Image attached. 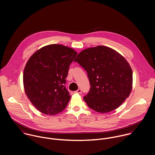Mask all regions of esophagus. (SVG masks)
I'll return each mask as SVG.
<instances>
[{"label": "esophagus", "mask_w": 155, "mask_h": 155, "mask_svg": "<svg viewBox=\"0 0 155 155\" xmlns=\"http://www.w3.org/2000/svg\"><path fill=\"white\" fill-rule=\"evenodd\" d=\"M75 93H78V94H81L82 93V90H81V89H80V88H79V89H78L77 91H75Z\"/></svg>", "instance_id": "34e87169"}]
</instances>
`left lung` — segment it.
<instances>
[{"label":"left lung","mask_w":155,"mask_h":155,"mask_svg":"<svg viewBox=\"0 0 155 155\" xmlns=\"http://www.w3.org/2000/svg\"><path fill=\"white\" fill-rule=\"evenodd\" d=\"M86 71L91 87L83 99L94 111L105 114L117 108L129 97L132 71L115 50L97 46L81 51L74 60Z\"/></svg>","instance_id":"8db88e82"}]
</instances>
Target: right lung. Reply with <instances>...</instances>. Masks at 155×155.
I'll return each instance as SVG.
<instances>
[{
    "label": "right lung",
    "mask_w": 155,
    "mask_h": 155,
    "mask_svg": "<svg viewBox=\"0 0 155 155\" xmlns=\"http://www.w3.org/2000/svg\"><path fill=\"white\" fill-rule=\"evenodd\" d=\"M77 55L58 44L44 47L28 60L23 74L26 94L44 114L54 115L67 107L71 96L65 87L69 65Z\"/></svg>",
    "instance_id": "right-lung-1"
}]
</instances>
